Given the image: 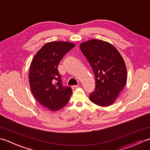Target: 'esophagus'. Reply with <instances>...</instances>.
Here are the masks:
<instances>
[{"mask_svg":"<svg viewBox=\"0 0 150 150\" xmlns=\"http://www.w3.org/2000/svg\"><path fill=\"white\" fill-rule=\"evenodd\" d=\"M79 87V85H74V86H72L71 88L73 90H75V89H77Z\"/></svg>","mask_w":150,"mask_h":150,"instance_id":"34e87169","label":"esophagus"}]
</instances>
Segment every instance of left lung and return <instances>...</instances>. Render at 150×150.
I'll return each mask as SVG.
<instances>
[{"label": "left lung", "mask_w": 150, "mask_h": 150, "mask_svg": "<svg viewBox=\"0 0 150 150\" xmlns=\"http://www.w3.org/2000/svg\"><path fill=\"white\" fill-rule=\"evenodd\" d=\"M80 48L95 78V91L89 98L98 106H110L126 84L127 70L123 58L112 44L103 40L86 41L81 44Z\"/></svg>", "instance_id": "8db88e82"}]
</instances>
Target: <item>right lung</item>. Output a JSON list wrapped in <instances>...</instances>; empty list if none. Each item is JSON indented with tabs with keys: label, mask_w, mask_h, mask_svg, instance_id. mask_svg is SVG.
Here are the masks:
<instances>
[{
	"label": "right lung",
	"mask_w": 150,
	"mask_h": 150,
	"mask_svg": "<svg viewBox=\"0 0 150 150\" xmlns=\"http://www.w3.org/2000/svg\"><path fill=\"white\" fill-rule=\"evenodd\" d=\"M75 44L61 41L46 43L35 55L30 69L29 81L34 97L52 111H58L68 104L72 94L69 86H64L58 65Z\"/></svg>",
	"instance_id": "right-lung-1"
}]
</instances>
